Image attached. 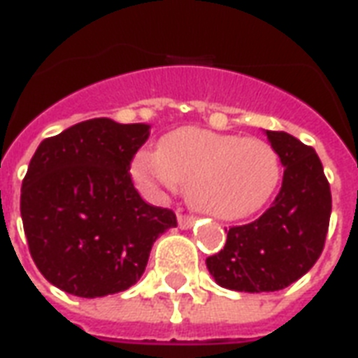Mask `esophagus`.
<instances>
[{"label":"esophagus","mask_w":358,"mask_h":358,"mask_svg":"<svg viewBox=\"0 0 358 358\" xmlns=\"http://www.w3.org/2000/svg\"><path fill=\"white\" fill-rule=\"evenodd\" d=\"M194 217H186V215H178V226L182 230H187V228H192L194 226Z\"/></svg>","instance_id":"obj_1"}]
</instances>
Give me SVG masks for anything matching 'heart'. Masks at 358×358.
I'll use <instances>...</instances> for the list:
<instances>
[{
	"mask_svg": "<svg viewBox=\"0 0 358 358\" xmlns=\"http://www.w3.org/2000/svg\"><path fill=\"white\" fill-rule=\"evenodd\" d=\"M132 176L148 194L187 186L197 213L230 222L266 205L280 182V159L263 140L184 126L164 134L157 153H138Z\"/></svg>",
	"mask_w": 358,
	"mask_h": 358,
	"instance_id": "1",
	"label": "heart"
}]
</instances>
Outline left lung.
Instances as JSON below:
<instances>
[{"mask_svg": "<svg viewBox=\"0 0 358 358\" xmlns=\"http://www.w3.org/2000/svg\"><path fill=\"white\" fill-rule=\"evenodd\" d=\"M264 136L284 166L280 194L263 217L230 228L224 249L207 259L215 282L234 292H278L305 276L330 222V184L315 149L287 132Z\"/></svg>", "mask_w": 358, "mask_h": 358, "instance_id": "obj_1", "label": "left lung"}]
</instances>
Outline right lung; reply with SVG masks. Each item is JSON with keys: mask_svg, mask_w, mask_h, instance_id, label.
<instances>
[{"mask_svg": "<svg viewBox=\"0 0 358 358\" xmlns=\"http://www.w3.org/2000/svg\"><path fill=\"white\" fill-rule=\"evenodd\" d=\"M151 126L92 118L43 140L20 189L30 255L59 289L94 299L132 287L176 215L143 201L130 161Z\"/></svg>", "mask_w": 358, "mask_h": 358, "instance_id": "1", "label": "right lung"}]
</instances>
